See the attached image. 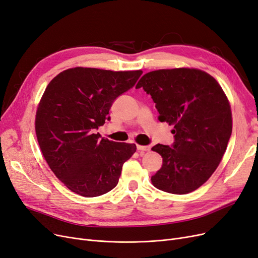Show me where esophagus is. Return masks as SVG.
I'll use <instances>...</instances> for the list:
<instances>
[{"mask_svg": "<svg viewBox=\"0 0 258 258\" xmlns=\"http://www.w3.org/2000/svg\"><path fill=\"white\" fill-rule=\"evenodd\" d=\"M137 148L138 150H143V152H148L150 149L149 146H143V145H137Z\"/></svg>", "mask_w": 258, "mask_h": 258, "instance_id": "obj_1", "label": "esophagus"}]
</instances>
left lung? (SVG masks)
Segmentation results:
<instances>
[{
    "label": "left lung",
    "instance_id": "1",
    "mask_svg": "<svg viewBox=\"0 0 258 258\" xmlns=\"http://www.w3.org/2000/svg\"><path fill=\"white\" fill-rule=\"evenodd\" d=\"M152 96L158 119L174 126L172 147L157 144L162 167L152 177L157 189L186 194L205 183L223 158L233 129L230 104L217 80L195 68L145 74L136 88Z\"/></svg>",
    "mask_w": 258,
    "mask_h": 258
}]
</instances>
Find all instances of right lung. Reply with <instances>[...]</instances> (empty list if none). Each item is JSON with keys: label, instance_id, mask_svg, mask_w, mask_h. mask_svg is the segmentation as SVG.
Segmentation results:
<instances>
[{"label": "right lung", "instance_id": "add662e5", "mask_svg": "<svg viewBox=\"0 0 258 258\" xmlns=\"http://www.w3.org/2000/svg\"><path fill=\"white\" fill-rule=\"evenodd\" d=\"M142 74L76 67L48 84L37 106L35 131L44 160L70 191L95 198L116 186L122 164L137 146L100 139L96 130L111 119L113 101Z\"/></svg>", "mask_w": 258, "mask_h": 258}]
</instances>
